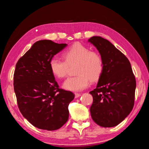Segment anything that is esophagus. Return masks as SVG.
Wrapping results in <instances>:
<instances>
[{"instance_id": "esophagus-1", "label": "esophagus", "mask_w": 149, "mask_h": 149, "mask_svg": "<svg viewBox=\"0 0 149 149\" xmlns=\"http://www.w3.org/2000/svg\"><path fill=\"white\" fill-rule=\"evenodd\" d=\"M81 96V94L80 93H75V98H78V97H79Z\"/></svg>"}]
</instances>
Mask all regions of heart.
<instances>
[{
  "label": "heart",
  "instance_id": "obj_1",
  "mask_svg": "<svg viewBox=\"0 0 149 149\" xmlns=\"http://www.w3.org/2000/svg\"><path fill=\"white\" fill-rule=\"evenodd\" d=\"M64 61L53 57L49 62L52 74L58 78L66 76L70 67L75 66L76 76L70 77L63 84L65 89L80 91L89 86L90 79L97 80L101 75L104 63L99 52L92 51L89 47L81 43L74 44L62 53Z\"/></svg>",
  "mask_w": 149,
  "mask_h": 149
}]
</instances>
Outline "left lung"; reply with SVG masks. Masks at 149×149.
Here are the masks:
<instances>
[{
    "instance_id": "obj_1",
    "label": "left lung",
    "mask_w": 149,
    "mask_h": 149,
    "mask_svg": "<svg viewBox=\"0 0 149 149\" xmlns=\"http://www.w3.org/2000/svg\"><path fill=\"white\" fill-rule=\"evenodd\" d=\"M88 41L99 50L104 63L97 86L89 93L93 98L91 115L101 127H114L130 114L134 106L135 75L127 58L110 41L98 36Z\"/></svg>"
}]
</instances>
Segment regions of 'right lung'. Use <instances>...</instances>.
<instances>
[{
    "instance_id": "1",
    "label": "right lung",
    "mask_w": 149,
    "mask_h": 149,
    "mask_svg": "<svg viewBox=\"0 0 149 149\" xmlns=\"http://www.w3.org/2000/svg\"><path fill=\"white\" fill-rule=\"evenodd\" d=\"M67 45L37 41L16 65L14 89L19 110L39 129L58 130L68 120V106L75 95L60 89L49 66L50 59Z\"/></svg>"
}]
</instances>
